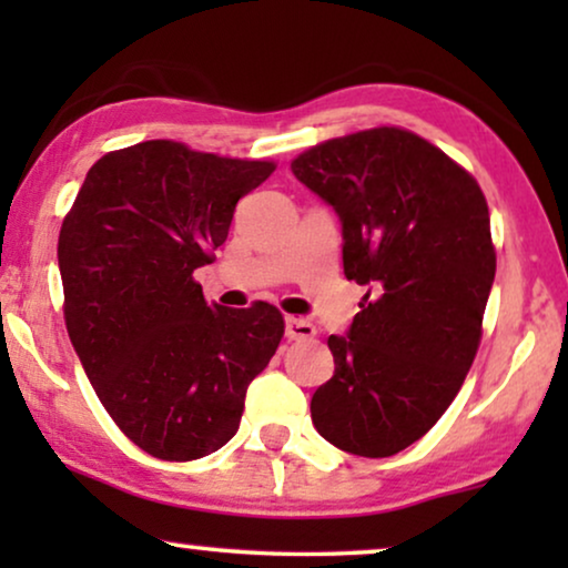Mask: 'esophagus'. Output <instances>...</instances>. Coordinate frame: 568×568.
<instances>
[{"mask_svg": "<svg viewBox=\"0 0 568 568\" xmlns=\"http://www.w3.org/2000/svg\"><path fill=\"white\" fill-rule=\"evenodd\" d=\"M284 333L290 341H307L315 336V325L310 321H302V317H286Z\"/></svg>", "mask_w": 568, "mask_h": 568, "instance_id": "1", "label": "esophagus"}]
</instances>
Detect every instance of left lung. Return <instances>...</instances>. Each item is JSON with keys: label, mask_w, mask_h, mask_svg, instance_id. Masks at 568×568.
Wrapping results in <instances>:
<instances>
[{"label": "left lung", "mask_w": 568, "mask_h": 568, "mask_svg": "<svg viewBox=\"0 0 568 568\" xmlns=\"http://www.w3.org/2000/svg\"><path fill=\"white\" fill-rule=\"evenodd\" d=\"M336 209L344 274L367 286L336 372L310 403L315 429L362 457L422 439L476 359L496 274L486 196L468 170L406 129L328 139L292 162Z\"/></svg>", "instance_id": "obj_1"}]
</instances>
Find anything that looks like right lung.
Here are the masks:
<instances>
[{"mask_svg":"<svg viewBox=\"0 0 568 568\" xmlns=\"http://www.w3.org/2000/svg\"><path fill=\"white\" fill-rule=\"evenodd\" d=\"M276 165L152 139L88 170L59 232L64 321L119 429L160 460H199L235 437L247 385L284 336L268 302L209 305L237 201Z\"/></svg>","mask_w":568,"mask_h":568,"instance_id":"obj_1","label":"right lung"}]
</instances>
